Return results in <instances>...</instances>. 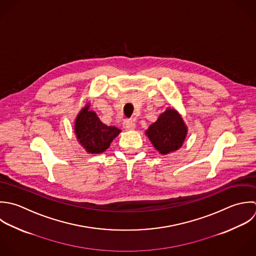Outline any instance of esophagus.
Returning <instances> with one entry per match:
<instances>
[{"mask_svg":"<svg viewBox=\"0 0 256 256\" xmlns=\"http://www.w3.org/2000/svg\"><path fill=\"white\" fill-rule=\"evenodd\" d=\"M134 126H136V124H134V122L132 120H124V124H122L124 128V130H134Z\"/></svg>","mask_w":256,"mask_h":256,"instance_id":"obj_1","label":"esophagus"}]
</instances>
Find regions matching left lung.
Masks as SVG:
<instances>
[{
  "label": "left lung",
  "instance_id": "obj_1",
  "mask_svg": "<svg viewBox=\"0 0 256 256\" xmlns=\"http://www.w3.org/2000/svg\"><path fill=\"white\" fill-rule=\"evenodd\" d=\"M186 134L188 128L182 118L170 108L162 112L146 132L154 148L162 154H168L180 148Z\"/></svg>",
  "mask_w": 256,
  "mask_h": 256
}]
</instances>
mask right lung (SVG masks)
Here are the masks:
<instances>
[{
  "mask_svg": "<svg viewBox=\"0 0 256 256\" xmlns=\"http://www.w3.org/2000/svg\"><path fill=\"white\" fill-rule=\"evenodd\" d=\"M88 108L90 104H86L78 112L74 122V134L78 142L88 154H102L110 148L122 130L116 126H106L96 114Z\"/></svg>",
  "mask_w": 256,
  "mask_h": 256,
  "instance_id": "right-lung-1",
  "label": "right lung"
}]
</instances>
